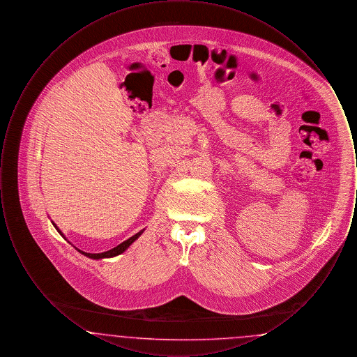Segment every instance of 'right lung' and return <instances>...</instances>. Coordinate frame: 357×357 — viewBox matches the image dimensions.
<instances>
[{"mask_svg":"<svg viewBox=\"0 0 357 357\" xmlns=\"http://www.w3.org/2000/svg\"><path fill=\"white\" fill-rule=\"evenodd\" d=\"M54 225V223H53ZM54 227H56V225H54ZM57 229V227H56ZM57 231L61 234V231L57 229ZM143 233V230L142 231H139V233H136L135 236H132L131 238H128L127 241H124V242H121L120 245H118L116 248H114V249H111V250H108V252H104V253H85V252H82V250H79L82 255H86V257H89V258H93V259H100V258H111V257H115V255H119L123 253V252H126L127 250V248L135 241V239H137L139 238V236ZM63 236V234H61Z\"/></svg>","mask_w":357,"mask_h":357,"instance_id":"1","label":"right lung"}]
</instances>
